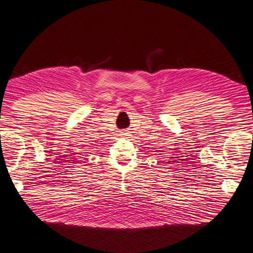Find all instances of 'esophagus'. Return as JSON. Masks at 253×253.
<instances>
[{"label": "esophagus", "mask_w": 253, "mask_h": 253, "mask_svg": "<svg viewBox=\"0 0 253 253\" xmlns=\"http://www.w3.org/2000/svg\"><path fill=\"white\" fill-rule=\"evenodd\" d=\"M123 132H124V134H125V132H126V131H123Z\"/></svg>", "instance_id": "obj_1"}]
</instances>
